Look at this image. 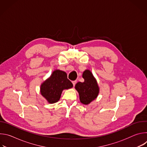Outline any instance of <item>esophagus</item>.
Here are the masks:
<instances>
[{
    "mask_svg": "<svg viewBox=\"0 0 147 147\" xmlns=\"http://www.w3.org/2000/svg\"><path fill=\"white\" fill-rule=\"evenodd\" d=\"M76 82H77V81H76V80H75V81H72V83H73V86H74L76 85Z\"/></svg>",
    "mask_w": 147,
    "mask_h": 147,
    "instance_id": "34e87169",
    "label": "esophagus"
}]
</instances>
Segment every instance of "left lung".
<instances>
[{"instance_id":"8db88e82","label":"left lung","mask_w":147,"mask_h":147,"mask_svg":"<svg viewBox=\"0 0 147 147\" xmlns=\"http://www.w3.org/2000/svg\"><path fill=\"white\" fill-rule=\"evenodd\" d=\"M82 78L84 81L77 82L75 88L79 94L80 102L84 105H88L98 96L99 88L90 70H86L84 71Z\"/></svg>"}]
</instances>
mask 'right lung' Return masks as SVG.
I'll return each mask as SVG.
<instances>
[{
  "mask_svg": "<svg viewBox=\"0 0 147 147\" xmlns=\"http://www.w3.org/2000/svg\"><path fill=\"white\" fill-rule=\"evenodd\" d=\"M73 86V84L67 78L66 73L56 70L42 84L40 92L49 103H54L60 99L63 90L71 88Z\"/></svg>",
  "mask_w": 147,
  "mask_h": 147,
  "instance_id": "right-lung-1",
  "label": "right lung"
}]
</instances>
